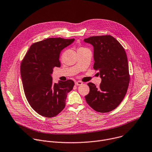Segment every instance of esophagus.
Returning a JSON list of instances; mask_svg holds the SVG:
<instances>
[{
	"instance_id": "34e87169",
	"label": "esophagus",
	"mask_w": 152,
	"mask_h": 152,
	"mask_svg": "<svg viewBox=\"0 0 152 152\" xmlns=\"http://www.w3.org/2000/svg\"><path fill=\"white\" fill-rule=\"evenodd\" d=\"M75 84L77 86H80L83 84V82L80 81H75Z\"/></svg>"
}]
</instances>
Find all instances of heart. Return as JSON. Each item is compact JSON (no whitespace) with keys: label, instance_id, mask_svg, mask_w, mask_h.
<instances>
[{"label":"heart","instance_id":"1","mask_svg":"<svg viewBox=\"0 0 152 152\" xmlns=\"http://www.w3.org/2000/svg\"><path fill=\"white\" fill-rule=\"evenodd\" d=\"M84 48H83V47H80V48H79L78 50H80V49H84Z\"/></svg>","mask_w":152,"mask_h":152}]
</instances>
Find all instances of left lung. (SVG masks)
Here are the masks:
<instances>
[{
	"instance_id": "1",
	"label": "left lung",
	"mask_w": 152,
	"mask_h": 152,
	"mask_svg": "<svg viewBox=\"0 0 152 152\" xmlns=\"http://www.w3.org/2000/svg\"><path fill=\"white\" fill-rule=\"evenodd\" d=\"M84 42L94 48V68L102 79L99 87L88 83L89 94L85 96L88 105L99 113H108L117 108L124 99L130 75L125 49L111 35L90 37Z\"/></svg>"
}]
</instances>
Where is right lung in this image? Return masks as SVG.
<instances>
[{"instance_id":"obj_1","label":"right lung","mask_w":152,"mask_h":152,"mask_svg":"<svg viewBox=\"0 0 152 152\" xmlns=\"http://www.w3.org/2000/svg\"><path fill=\"white\" fill-rule=\"evenodd\" d=\"M75 39L50 38L33 44L22 60L20 73L26 99L39 115L53 117L66 105L67 94L74 82L71 80L54 83L53 68L60 67L59 55Z\"/></svg>"}]
</instances>
